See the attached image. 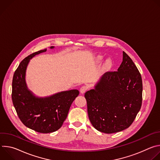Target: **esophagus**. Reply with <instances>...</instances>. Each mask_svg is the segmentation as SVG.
Segmentation results:
<instances>
[{
	"instance_id": "1",
	"label": "esophagus",
	"mask_w": 160,
	"mask_h": 160,
	"mask_svg": "<svg viewBox=\"0 0 160 160\" xmlns=\"http://www.w3.org/2000/svg\"><path fill=\"white\" fill-rule=\"evenodd\" d=\"M87 89H88V87H87V86H85V85H83V86H82L81 88H80V92L82 93V94H83V93H85L86 91L87 90Z\"/></svg>"
}]
</instances>
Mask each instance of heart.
I'll return each instance as SVG.
<instances>
[{
  "label": "heart",
  "mask_w": 160,
  "mask_h": 160,
  "mask_svg": "<svg viewBox=\"0 0 160 160\" xmlns=\"http://www.w3.org/2000/svg\"><path fill=\"white\" fill-rule=\"evenodd\" d=\"M98 59H99V60H101L102 58H101V57H99V58H98ZM106 64H110V62H109V61H107V62H106Z\"/></svg>",
  "instance_id": "b5f03b06"
}]
</instances>
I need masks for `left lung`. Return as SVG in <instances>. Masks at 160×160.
Returning <instances> with one entry per match:
<instances>
[{"instance_id":"8db88e82","label":"left lung","mask_w":160,"mask_h":160,"mask_svg":"<svg viewBox=\"0 0 160 160\" xmlns=\"http://www.w3.org/2000/svg\"><path fill=\"white\" fill-rule=\"evenodd\" d=\"M89 120L103 133H112L128 128L141 109L142 81L132 59L123 51L117 72H108L85 94Z\"/></svg>"}]
</instances>
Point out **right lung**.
Returning a JSON list of instances; mask_svg holds the SVG:
<instances>
[{
	"label": "right lung",
	"instance_id": "add662e5",
	"mask_svg": "<svg viewBox=\"0 0 160 160\" xmlns=\"http://www.w3.org/2000/svg\"><path fill=\"white\" fill-rule=\"evenodd\" d=\"M45 51H37L22 60L14 73L12 83V101L19 118L28 128L43 133L54 132L61 127L79 94L75 89L43 98L35 97L28 89L25 73L30 59Z\"/></svg>",
	"mask_w": 160,
	"mask_h": 160
}]
</instances>
